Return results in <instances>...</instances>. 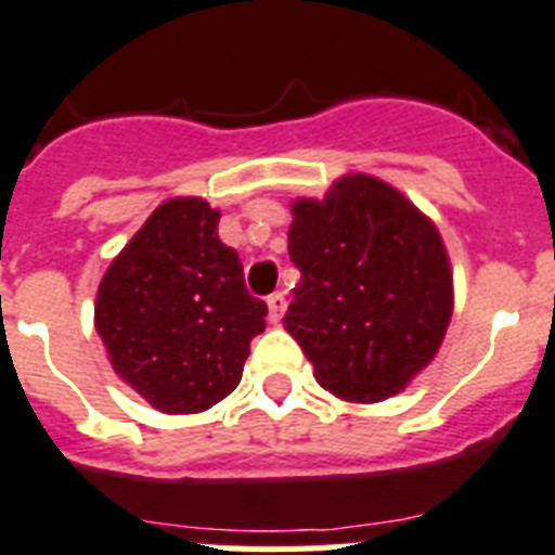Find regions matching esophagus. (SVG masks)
<instances>
[{
    "mask_svg": "<svg viewBox=\"0 0 555 555\" xmlns=\"http://www.w3.org/2000/svg\"><path fill=\"white\" fill-rule=\"evenodd\" d=\"M284 310H287V298H284V293H271V296H268V318H271V321H279V318L284 315Z\"/></svg>",
    "mask_w": 555,
    "mask_h": 555,
    "instance_id": "34e87169",
    "label": "esophagus"
}]
</instances>
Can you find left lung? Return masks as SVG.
<instances>
[{
  "label": "left lung",
  "mask_w": 555,
  "mask_h": 555,
  "mask_svg": "<svg viewBox=\"0 0 555 555\" xmlns=\"http://www.w3.org/2000/svg\"><path fill=\"white\" fill-rule=\"evenodd\" d=\"M287 250L301 282L282 321L321 388L379 402L436 358L452 315L450 259L393 186L346 176L324 201H298Z\"/></svg>",
  "instance_id": "left-lung-1"
}]
</instances>
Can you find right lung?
Here are the masks:
<instances>
[{"instance_id":"right-lung-1","label":"right lung","mask_w":555,"mask_h":555,"mask_svg":"<svg viewBox=\"0 0 555 555\" xmlns=\"http://www.w3.org/2000/svg\"><path fill=\"white\" fill-rule=\"evenodd\" d=\"M218 220L201 197L167 201L100 282L94 326L111 365L164 413H201L229 397L264 330L268 307L245 287Z\"/></svg>"}]
</instances>
